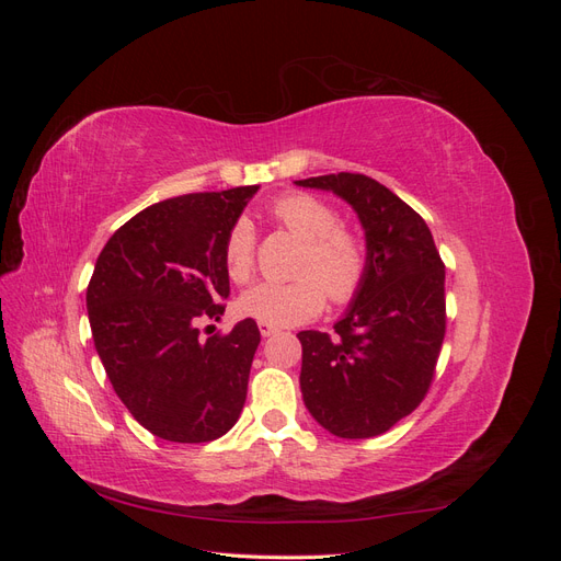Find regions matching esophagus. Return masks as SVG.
<instances>
[{
  "mask_svg": "<svg viewBox=\"0 0 561 561\" xmlns=\"http://www.w3.org/2000/svg\"><path fill=\"white\" fill-rule=\"evenodd\" d=\"M276 332H278V328L266 325V322H260V334L262 336H271V334H276Z\"/></svg>",
  "mask_w": 561,
  "mask_h": 561,
  "instance_id": "esophagus-1",
  "label": "esophagus"
}]
</instances>
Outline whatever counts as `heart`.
<instances>
[{"label":"heart","instance_id":"b5f03b06","mask_svg":"<svg viewBox=\"0 0 561 561\" xmlns=\"http://www.w3.org/2000/svg\"><path fill=\"white\" fill-rule=\"evenodd\" d=\"M271 217L304 241L297 260L299 278L262 280L239 299V311L274 328L299 325L325 307V295L344 304L360 290L367 252L355 231L339 225V215L311 194H287L271 206ZM227 274L236 283L250 280L254 271V233L241 219L225 243Z\"/></svg>","mask_w":561,"mask_h":561}]
</instances>
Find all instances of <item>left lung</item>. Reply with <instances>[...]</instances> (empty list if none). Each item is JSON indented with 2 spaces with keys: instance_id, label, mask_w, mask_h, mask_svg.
I'll return each mask as SVG.
<instances>
[{
  "instance_id": "obj_1",
  "label": "left lung",
  "mask_w": 561,
  "mask_h": 561,
  "mask_svg": "<svg viewBox=\"0 0 561 561\" xmlns=\"http://www.w3.org/2000/svg\"><path fill=\"white\" fill-rule=\"evenodd\" d=\"M295 184L346 201L367 250L363 285L334 322L336 336L297 334L301 398L332 435L377 437L428 393L445 339V264L423 217L377 180L339 173Z\"/></svg>"
}]
</instances>
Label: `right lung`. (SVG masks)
Wrapping results in <instances>:
<instances>
[{"label": "right lung", "instance_id": "obj_1", "mask_svg": "<svg viewBox=\"0 0 561 561\" xmlns=\"http://www.w3.org/2000/svg\"><path fill=\"white\" fill-rule=\"evenodd\" d=\"M260 186L184 194L145 208L100 252L87 290L95 351L133 419L168 443H210L243 412L257 322L198 336L225 313L227 236Z\"/></svg>", "mask_w": 561, "mask_h": 561}]
</instances>
